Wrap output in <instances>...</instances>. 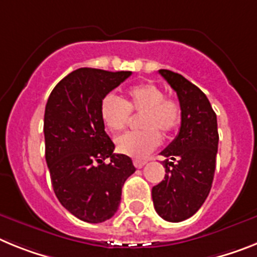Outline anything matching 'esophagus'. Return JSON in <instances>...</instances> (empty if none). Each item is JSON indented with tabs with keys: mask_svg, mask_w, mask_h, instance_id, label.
Masks as SVG:
<instances>
[{
	"mask_svg": "<svg viewBox=\"0 0 257 257\" xmlns=\"http://www.w3.org/2000/svg\"><path fill=\"white\" fill-rule=\"evenodd\" d=\"M133 164H135L136 168H142V167L146 164V162L145 160H140V159H135L133 160Z\"/></svg>",
	"mask_w": 257,
	"mask_h": 257,
	"instance_id": "obj_1",
	"label": "esophagus"
}]
</instances>
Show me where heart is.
Segmentation results:
<instances>
[{"label":"heart","mask_w":257,"mask_h":257,"mask_svg":"<svg viewBox=\"0 0 257 257\" xmlns=\"http://www.w3.org/2000/svg\"><path fill=\"white\" fill-rule=\"evenodd\" d=\"M131 112L141 113L142 131L128 132L116 138V150L126 156L142 159L159 146L162 135L168 136L181 122V106L176 99L167 98L160 86L142 82L126 90V97L108 94L102 99L101 117L107 129L120 132L131 121Z\"/></svg>","instance_id":"b5f03b06"}]
</instances>
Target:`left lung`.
Returning a JSON list of instances; mask_svg holds the SVG:
<instances>
[{
  "label": "left lung",
  "instance_id": "1",
  "mask_svg": "<svg viewBox=\"0 0 257 257\" xmlns=\"http://www.w3.org/2000/svg\"><path fill=\"white\" fill-rule=\"evenodd\" d=\"M159 73L177 93L182 117L177 137L160 153L166 158V176L153 187L151 196L160 217L180 222L202 207L211 190L218 146L217 119L198 86L180 73L169 70Z\"/></svg>",
  "mask_w": 257,
  "mask_h": 257
}]
</instances>
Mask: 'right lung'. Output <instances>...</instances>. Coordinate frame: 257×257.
<instances>
[{
    "mask_svg": "<svg viewBox=\"0 0 257 257\" xmlns=\"http://www.w3.org/2000/svg\"><path fill=\"white\" fill-rule=\"evenodd\" d=\"M131 71L79 68L58 82L44 116L45 158L58 200L73 216L98 224L119 208L121 189L136 171L132 159L113 154L101 117L102 99ZM107 157L110 163L103 162Z\"/></svg>",
    "mask_w": 257,
    "mask_h": 257,
    "instance_id": "right-lung-1",
    "label": "right lung"
}]
</instances>
